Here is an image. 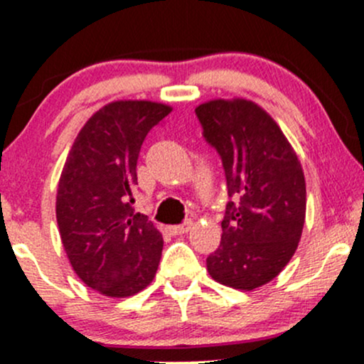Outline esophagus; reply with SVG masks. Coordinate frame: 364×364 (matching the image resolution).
<instances>
[{
  "label": "esophagus",
  "instance_id": "34e87169",
  "mask_svg": "<svg viewBox=\"0 0 364 364\" xmlns=\"http://www.w3.org/2000/svg\"><path fill=\"white\" fill-rule=\"evenodd\" d=\"M191 226H193V223L191 221H185L183 225H178V226H169L167 230H169L171 235H185L188 233L191 230Z\"/></svg>",
  "mask_w": 364,
  "mask_h": 364
}]
</instances>
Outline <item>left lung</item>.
Wrapping results in <instances>:
<instances>
[{"instance_id": "8db88e82", "label": "left lung", "mask_w": 364, "mask_h": 364, "mask_svg": "<svg viewBox=\"0 0 364 364\" xmlns=\"http://www.w3.org/2000/svg\"><path fill=\"white\" fill-rule=\"evenodd\" d=\"M195 114L235 197L207 271L221 285L254 290L277 278L297 250L306 219L301 161L274 119L250 100H210Z\"/></svg>"}]
</instances>
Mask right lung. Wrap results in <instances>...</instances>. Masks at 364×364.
Wrapping results in <instances>:
<instances>
[{
  "mask_svg": "<svg viewBox=\"0 0 364 364\" xmlns=\"http://www.w3.org/2000/svg\"><path fill=\"white\" fill-rule=\"evenodd\" d=\"M171 110L146 100L107 103L79 131L60 174L63 249L75 274L107 297L141 292L157 273L162 235L131 203L143 141Z\"/></svg>",
  "mask_w": 364,
  "mask_h": 364,
  "instance_id": "1",
  "label": "right lung"
}]
</instances>
